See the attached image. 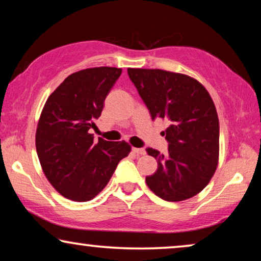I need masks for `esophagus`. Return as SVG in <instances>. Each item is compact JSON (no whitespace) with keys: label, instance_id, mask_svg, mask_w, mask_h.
<instances>
[{"label":"esophagus","instance_id":"obj_1","mask_svg":"<svg viewBox=\"0 0 261 261\" xmlns=\"http://www.w3.org/2000/svg\"><path fill=\"white\" fill-rule=\"evenodd\" d=\"M133 152L137 153V154H140V155H144L146 154V149L142 147V148H133Z\"/></svg>","mask_w":261,"mask_h":261}]
</instances>
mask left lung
<instances>
[{
  "instance_id": "obj_1",
  "label": "left lung",
  "mask_w": 261,
  "mask_h": 261,
  "mask_svg": "<svg viewBox=\"0 0 261 261\" xmlns=\"http://www.w3.org/2000/svg\"><path fill=\"white\" fill-rule=\"evenodd\" d=\"M128 76L152 120L166 119L167 153L148 148L158 169L146 177L148 188L169 202L201 192L219 162L220 126L209 92L194 78L164 70L128 69Z\"/></svg>"
}]
</instances>
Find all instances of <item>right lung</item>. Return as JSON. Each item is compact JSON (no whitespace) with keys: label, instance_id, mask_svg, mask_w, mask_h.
I'll return each instance as SVG.
<instances>
[{"label":"right lung","instance_id":"1","mask_svg":"<svg viewBox=\"0 0 261 261\" xmlns=\"http://www.w3.org/2000/svg\"><path fill=\"white\" fill-rule=\"evenodd\" d=\"M121 72L102 66L70 74L42 109L35 134L39 160L53 188L71 201L96 197L130 152L127 142H95L90 134Z\"/></svg>","mask_w":261,"mask_h":261}]
</instances>
